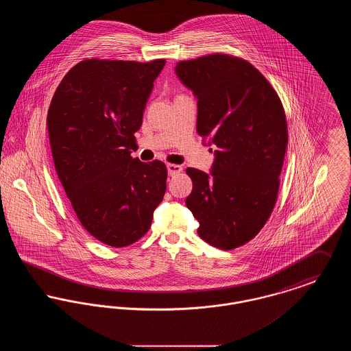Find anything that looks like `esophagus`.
<instances>
[{
    "instance_id": "obj_1",
    "label": "esophagus",
    "mask_w": 351,
    "mask_h": 351,
    "mask_svg": "<svg viewBox=\"0 0 351 351\" xmlns=\"http://www.w3.org/2000/svg\"><path fill=\"white\" fill-rule=\"evenodd\" d=\"M167 169L169 176H175V175H178V173H180V172L183 171V167L179 166V165H172V163H169V165H167Z\"/></svg>"
}]
</instances>
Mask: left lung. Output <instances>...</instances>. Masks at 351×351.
<instances>
[{
	"label": "left lung",
	"instance_id": "8db88e82",
	"mask_svg": "<svg viewBox=\"0 0 351 351\" xmlns=\"http://www.w3.org/2000/svg\"><path fill=\"white\" fill-rule=\"evenodd\" d=\"M197 97V133L216 146L212 175L186 168L185 204L206 243L233 250L262 230L278 199L288 145L283 104L247 60L209 53L176 64Z\"/></svg>",
	"mask_w": 351,
	"mask_h": 351
}]
</instances>
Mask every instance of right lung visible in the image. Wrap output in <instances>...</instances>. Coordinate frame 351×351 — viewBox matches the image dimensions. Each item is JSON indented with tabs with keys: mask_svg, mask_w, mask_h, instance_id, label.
I'll return each instance as SVG.
<instances>
[{
	"mask_svg": "<svg viewBox=\"0 0 351 351\" xmlns=\"http://www.w3.org/2000/svg\"><path fill=\"white\" fill-rule=\"evenodd\" d=\"M165 59H86L58 85L47 113L56 173L84 229L112 247L149 232L166 193L167 167L132 156Z\"/></svg>",
	"mask_w": 351,
	"mask_h": 351,
	"instance_id": "add662e5",
	"label": "right lung"
}]
</instances>
